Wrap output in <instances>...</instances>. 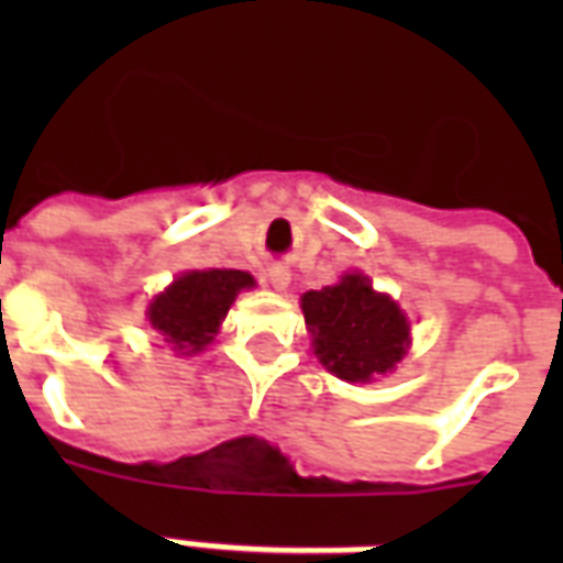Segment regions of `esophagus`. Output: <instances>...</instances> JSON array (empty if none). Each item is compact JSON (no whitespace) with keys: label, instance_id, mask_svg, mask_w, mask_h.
I'll list each match as a JSON object with an SVG mask.
<instances>
[{"label":"esophagus","instance_id":"esophagus-1","mask_svg":"<svg viewBox=\"0 0 563 563\" xmlns=\"http://www.w3.org/2000/svg\"><path fill=\"white\" fill-rule=\"evenodd\" d=\"M289 280H291V274L286 265H272V268H268V283H272L277 291L286 289V286H289Z\"/></svg>","mask_w":563,"mask_h":563}]
</instances>
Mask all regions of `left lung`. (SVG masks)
I'll use <instances>...</instances> for the list:
<instances>
[{
    "mask_svg": "<svg viewBox=\"0 0 563 563\" xmlns=\"http://www.w3.org/2000/svg\"><path fill=\"white\" fill-rule=\"evenodd\" d=\"M316 335L318 360L347 383H368L391 371L406 353L409 324L391 298L376 295L368 277L347 274L342 283L300 298Z\"/></svg>",
    "mask_w": 563,
    "mask_h": 563,
    "instance_id": "left-lung-1",
    "label": "left lung"
}]
</instances>
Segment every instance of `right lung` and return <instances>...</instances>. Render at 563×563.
I'll use <instances>...</instances> for the list:
<instances>
[{
	"label": "right lung",
	"mask_w": 563,
	"mask_h": 563,
	"mask_svg": "<svg viewBox=\"0 0 563 563\" xmlns=\"http://www.w3.org/2000/svg\"><path fill=\"white\" fill-rule=\"evenodd\" d=\"M247 286H254V277L236 268L189 272L152 300L148 321L175 351H201L228 316L236 291Z\"/></svg>",
	"instance_id": "1"
}]
</instances>
